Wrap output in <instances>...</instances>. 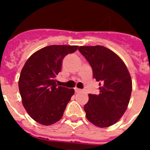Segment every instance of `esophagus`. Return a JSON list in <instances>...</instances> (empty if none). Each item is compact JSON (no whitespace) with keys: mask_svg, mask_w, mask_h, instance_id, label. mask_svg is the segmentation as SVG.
<instances>
[{"mask_svg":"<svg viewBox=\"0 0 150 150\" xmlns=\"http://www.w3.org/2000/svg\"><path fill=\"white\" fill-rule=\"evenodd\" d=\"M80 91H82L81 89H79V88H75V92H76V93H79Z\"/></svg>","mask_w":150,"mask_h":150,"instance_id":"obj_1","label":"esophagus"}]
</instances>
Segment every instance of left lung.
I'll list each match as a JSON object with an SVG mask.
<instances>
[{
  "label": "left lung",
  "instance_id": "obj_1",
  "mask_svg": "<svg viewBox=\"0 0 150 150\" xmlns=\"http://www.w3.org/2000/svg\"><path fill=\"white\" fill-rule=\"evenodd\" d=\"M99 83V95H88L84 106L87 120L107 128L120 120L127 110L132 91L131 75L125 64L114 52L102 46H79Z\"/></svg>",
  "mask_w": 150,
  "mask_h": 150
}]
</instances>
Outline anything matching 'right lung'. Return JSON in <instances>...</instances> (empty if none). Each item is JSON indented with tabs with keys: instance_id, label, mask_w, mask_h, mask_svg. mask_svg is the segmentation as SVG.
Segmentation results:
<instances>
[{
	"instance_id": "add662e5",
	"label": "right lung",
	"mask_w": 150,
	"mask_h": 150,
	"mask_svg": "<svg viewBox=\"0 0 150 150\" xmlns=\"http://www.w3.org/2000/svg\"><path fill=\"white\" fill-rule=\"evenodd\" d=\"M78 46L52 45L35 52L21 71L18 89L24 107L34 121L50 125L62 119L74 88L58 86L55 77L62 60Z\"/></svg>"
}]
</instances>
